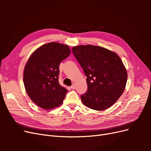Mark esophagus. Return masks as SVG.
<instances>
[{
  "mask_svg": "<svg viewBox=\"0 0 151 151\" xmlns=\"http://www.w3.org/2000/svg\"><path fill=\"white\" fill-rule=\"evenodd\" d=\"M70 88H71L72 89H75L76 88V87L75 84H72V86H71V87H70Z\"/></svg>",
  "mask_w": 151,
  "mask_h": 151,
  "instance_id": "1",
  "label": "esophagus"
}]
</instances>
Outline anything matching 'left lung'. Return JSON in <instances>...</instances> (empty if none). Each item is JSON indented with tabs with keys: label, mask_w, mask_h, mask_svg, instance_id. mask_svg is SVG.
I'll use <instances>...</instances> for the list:
<instances>
[{
	"label": "left lung",
	"mask_w": 151,
	"mask_h": 151,
	"mask_svg": "<svg viewBox=\"0 0 151 151\" xmlns=\"http://www.w3.org/2000/svg\"><path fill=\"white\" fill-rule=\"evenodd\" d=\"M72 52L87 77L88 90L81 96L86 106L101 111L109 108L125 90L127 73L115 52L94 45H79Z\"/></svg>",
	"instance_id": "obj_1"
}]
</instances>
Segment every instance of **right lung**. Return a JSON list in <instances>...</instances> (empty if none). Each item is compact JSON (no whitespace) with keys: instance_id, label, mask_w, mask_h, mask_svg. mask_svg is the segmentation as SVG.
Segmentation results:
<instances>
[{"instance_id":"1","label":"right lung","mask_w":151,"mask_h":151,"mask_svg":"<svg viewBox=\"0 0 151 151\" xmlns=\"http://www.w3.org/2000/svg\"><path fill=\"white\" fill-rule=\"evenodd\" d=\"M70 53L66 45L48 43L36 50L27 62L23 74L24 87L30 99L38 106L50 109L63 103L68 91L58 83L59 65Z\"/></svg>"}]
</instances>
